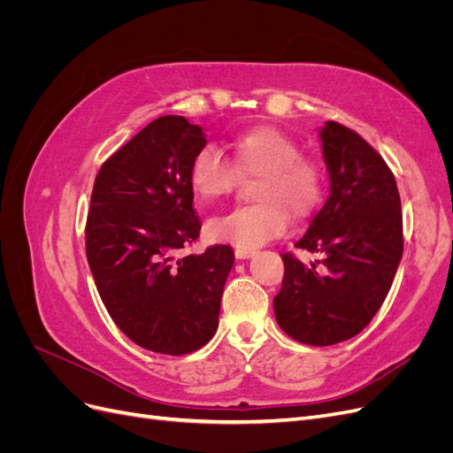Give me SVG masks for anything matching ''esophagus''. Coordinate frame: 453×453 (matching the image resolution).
Listing matches in <instances>:
<instances>
[{
    "mask_svg": "<svg viewBox=\"0 0 453 453\" xmlns=\"http://www.w3.org/2000/svg\"><path fill=\"white\" fill-rule=\"evenodd\" d=\"M234 255H236V258L243 260V258H250V257H253V255H255V250H245V248H236Z\"/></svg>",
    "mask_w": 453,
    "mask_h": 453,
    "instance_id": "1",
    "label": "esophagus"
}]
</instances>
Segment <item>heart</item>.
I'll return each mask as SVG.
<instances>
[{
  "instance_id": "obj_1",
  "label": "heart",
  "mask_w": 453,
  "mask_h": 453,
  "mask_svg": "<svg viewBox=\"0 0 453 453\" xmlns=\"http://www.w3.org/2000/svg\"><path fill=\"white\" fill-rule=\"evenodd\" d=\"M232 160L215 145L200 147L188 166V183L195 195L211 202L226 196L240 175H258L253 188L255 203L238 205L213 217L205 234L215 242L255 250L281 236L289 226V211L308 217L323 196L325 177L315 160L300 155V145L273 127H258L232 142Z\"/></svg>"
}]
</instances>
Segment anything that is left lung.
I'll list each match as a JSON object with an SVG mask.
<instances>
[{
  "label": "left lung",
  "mask_w": 453,
  "mask_h": 453,
  "mask_svg": "<svg viewBox=\"0 0 453 453\" xmlns=\"http://www.w3.org/2000/svg\"><path fill=\"white\" fill-rule=\"evenodd\" d=\"M331 195L295 248L325 258L304 266L283 253L273 296L281 331L310 346L359 334L386 300L403 258V213L395 175L357 132L328 120L319 132Z\"/></svg>",
  "instance_id": "left-lung-1"
}]
</instances>
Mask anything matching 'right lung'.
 <instances>
[{
  "label": "right lung",
  "instance_id": "1",
  "mask_svg": "<svg viewBox=\"0 0 453 453\" xmlns=\"http://www.w3.org/2000/svg\"><path fill=\"white\" fill-rule=\"evenodd\" d=\"M205 142L185 117H158L102 164L92 188L85 238L96 287L120 331L155 353L208 344L234 265L228 245L181 253L202 228L188 166Z\"/></svg>",
  "mask_w": 453,
  "mask_h": 453
}]
</instances>
